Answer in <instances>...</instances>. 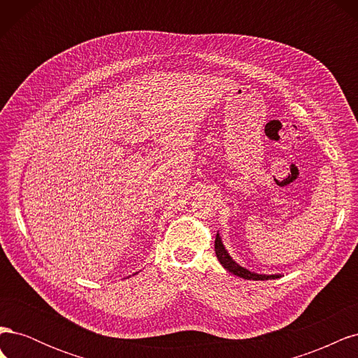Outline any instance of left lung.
Masks as SVG:
<instances>
[{"instance_id": "left-lung-1", "label": "left lung", "mask_w": 358, "mask_h": 358, "mask_svg": "<svg viewBox=\"0 0 358 358\" xmlns=\"http://www.w3.org/2000/svg\"><path fill=\"white\" fill-rule=\"evenodd\" d=\"M215 252H216V257H218V259H220V263L222 264V267L225 270H229L230 273L239 276V278L249 279V280H267V279H278V278L282 276L280 273H275V275L255 273V272H251V270H248L246 267H242L239 263H236L234 259L231 258V255L229 254V251H227V249H225L220 233H216Z\"/></svg>"}]
</instances>
